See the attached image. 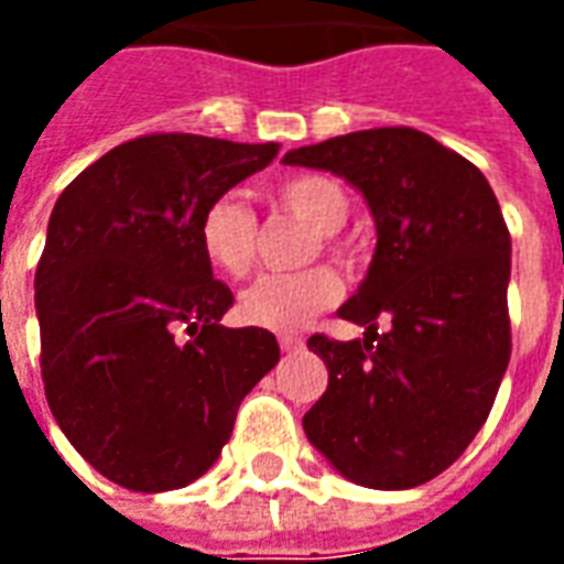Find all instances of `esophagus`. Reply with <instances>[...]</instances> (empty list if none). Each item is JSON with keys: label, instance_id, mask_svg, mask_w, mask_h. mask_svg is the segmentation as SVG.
Masks as SVG:
<instances>
[{"label": "esophagus", "instance_id": "34e87169", "mask_svg": "<svg viewBox=\"0 0 564 564\" xmlns=\"http://www.w3.org/2000/svg\"><path fill=\"white\" fill-rule=\"evenodd\" d=\"M278 344H281V350L283 354H295V350H302V338H299V335H281V338H278Z\"/></svg>", "mask_w": 564, "mask_h": 564}]
</instances>
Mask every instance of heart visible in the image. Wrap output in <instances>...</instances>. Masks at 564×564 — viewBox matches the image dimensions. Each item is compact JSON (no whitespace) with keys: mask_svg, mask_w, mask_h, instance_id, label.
Listing matches in <instances>:
<instances>
[{"mask_svg":"<svg viewBox=\"0 0 564 564\" xmlns=\"http://www.w3.org/2000/svg\"><path fill=\"white\" fill-rule=\"evenodd\" d=\"M269 202L283 214L314 229L319 250L344 253L338 241L347 217L350 196L335 177L326 174H290L271 184ZM257 217L238 196H217L198 220V247L214 271L226 278H245L257 259ZM311 245V253L317 250ZM341 299V281L326 265L295 271V274H262L238 295V314L257 329L293 332L317 317Z\"/></svg>","mask_w":564,"mask_h":564,"instance_id":"heart-1","label":"heart"}]
</instances>
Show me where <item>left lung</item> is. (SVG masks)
<instances>
[{"label": "left lung", "instance_id": "obj_1", "mask_svg": "<svg viewBox=\"0 0 564 564\" xmlns=\"http://www.w3.org/2000/svg\"><path fill=\"white\" fill-rule=\"evenodd\" d=\"M344 177L368 202L378 247L338 317L366 338L307 347L329 387L302 420L347 480L411 489L480 432L510 359V235L477 165L408 127L362 129L283 156ZM391 329L377 335V319Z\"/></svg>", "mask_w": 564, "mask_h": 564}]
</instances>
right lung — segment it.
Returning <instances> with one entry per match:
<instances>
[{"label": "right lung", "mask_w": 564, "mask_h": 564, "mask_svg": "<svg viewBox=\"0 0 564 564\" xmlns=\"http://www.w3.org/2000/svg\"><path fill=\"white\" fill-rule=\"evenodd\" d=\"M274 156L271 141L141 135L56 198L35 269L44 395L108 480L135 492L198 480L278 366L269 329L220 326L235 299L198 247L210 202Z\"/></svg>", "instance_id": "1"}]
</instances>
